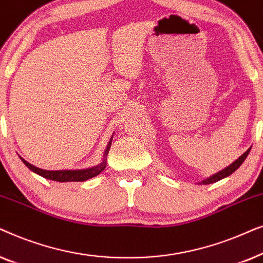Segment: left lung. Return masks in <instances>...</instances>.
Returning a JSON list of instances; mask_svg holds the SVG:
<instances>
[{"instance_id": "1", "label": "left lung", "mask_w": 263, "mask_h": 263, "mask_svg": "<svg viewBox=\"0 0 263 263\" xmlns=\"http://www.w3.org/2000/svg\"><path fill=\"white\" fill-rule=\"evenodd\" d=\"M250 149H251V147H250V148H248L246 152H244L242 156L238 158V159H236L235 161H233V163L230 164L229 166H226L225 168H222V170L217 172V174L210 176V177L202 179V181L197 183V184H203V185L204 184H211V183H215V182L220 181V179H222V178L228 177V176H230V175H232L233 172H235L237 168H238L240 165L244 163V160L247 159V157H248V154H249Z\"/></svg>"}]
</instances>
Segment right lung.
I'll return each instance as SVG.
<instances>
[{
  "label": "right lung",
  "mask_w": 263,
  "mask_h": 263,
  "mask_svg": "<svg viewBox=\"0 0 263 263\" xmlns=\"http://www.w3.org/2000/svg\"><path fill=\"white\" fill-rule=\"evenodd\" d=\"M114 136V135H112ZM112 136H111L110 141L107 142V146L105 151H104L103 159L98 165L92 167L87 168H81V170H57V171H50V170H43V168H39L34 165H32L24 159V158L20 157V159L23 160V163L26 165V166L30 168L31 171H33L34 174H37L42 177L46 179H51V181L56 182H85L89 178L96 177L98 176L100 172H102L106 166V157L107 153H109L111 142H112Z\"/></svg>",
  "instance_id": "add662e5"
}]
</instances>
